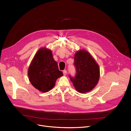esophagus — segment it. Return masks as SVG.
I'll use <instances>...</instances> for the list:
<instances>
[{"instance_id": "1", "label": "esophagus", "mask_w": 131, "mask_h": 131, "mask_svg": "<svg viewBox=\"0 0 131 131\" xmlns=\"http://www.w3.org/2000/svg\"><path fill=\"white\" fill-rule=\"evenodd\" d=\"M63 75H66L67 74V72L66 70H63Z\"/></svg>"}]
</instances>
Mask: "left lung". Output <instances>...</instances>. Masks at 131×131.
Listing matches in <instances>:
<instances>
[{
  "label": "left lung",
  "mask_w": 131,
  "mask_h": 131,
  "mask_svg": "<svg viewBox=\"0 0 131 131\" xmlns=\"http://www.w3.org/2000/svg\"><path fill=\"white\" fill-rule=\"evenodd\" d=\"M74 59L73 65L76 73L74 77L69 74V78L78 92H89L98 82L100 77L99 67L92 56L84 50L78 51Z\"/></svg>",
  "instance_id": "left-lung-1"
}]
</instances>
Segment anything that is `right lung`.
Instances as JSON below:
<instances>
[{
	"label": "right lung",
	"instance_id": "1",
	"mask_svg": "<svg viewBox=\"0 0 131 131\" xmlns=\"http://www.w3.org/2000/svg\"><path fill=\"white\" fill-rule=\"evenodd\" d=\"M62 75L51 50L39 49L28 69V76L32 85L40 91L47 92L54 87L57 79Z\"/></svg>",
	"mask_w": 131,
	"mask_h": 131
}]
</instances>
